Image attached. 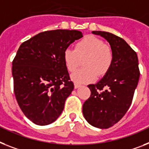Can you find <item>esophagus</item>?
Returning a JSON list of instances; mask_svg holds the SVG:
<instances>
[{"mask_svg": "<svg viewBox=\"0 0 149 149\" xmlns=\"http://www.w3.org/2000/svg\"><path fill=\"white\" fill-rule=\"evenodd\" d=\"M81 86V85L80 84H77V83L74 84V88H76V89H77V88H80Z\"/></svg>", "mask_w": 149, "mask_h": 149, "instance_id": "obj_1", "label": "esophagus"}]
</instances>
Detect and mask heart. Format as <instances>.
I'll use <instances>...</instances> for the list:
<instances>
[{
	"instance_id": "heart-1",
	"label": "heart",
	"mask_w": 149,
	"mask_h": 149,
	"mask_svg": "<svg viewBox=\"0 0 149 149\" xmlns=\"http://www.w3.org/2000/svg\"><path fill=\"white\" fill-rule=\"evenodd\" d=\"M63 58L69 72H74L84 58L83 65L85 68L74 72L72 79L77 83H88L96 80L97 74L105 75L113 63V52L103 40L88 36L78 42L74 49L67 48Z\"/></svg>"
}]
</instances>
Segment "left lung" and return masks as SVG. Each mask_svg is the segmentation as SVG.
I'll return each instance as SVG.
<instances>
[{"label":"left lung","instance_id":"left-lung-1","mask_svg":"<svg viewBox=\"0 0 149 149\" xmlns=\"http://www.w3.org/2000/svg\"><path fill=\"white\" fill-rule=\"evenodd\" d=\"M107 40L113 60L104 77L88 86L91 94L83 104L82 112L91 126L108 129L120 121L132 104L139 79L137 54L123 39L113 33L93 31Z\"/></svg>","mask_w":149,"mask_h":149}]
</instances>
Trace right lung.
I'll return each instance as SVG.
<instances>
[{
  "instance_id": "add662e5",
  "label": "right lung",
  "mask_w": 149,
  "mask_h": 149,
  "mask_svg": "<svg viewBox=\"0 0 149 149\" xmlns=\"http://www.w3.org/2000/svg\"><path fill=\"white\" fill-rule=\"evenodd\" d=\"M83 36L78 30L40 33L20 45L12 62L13 91L29 120L45 126L57 120L74 89L64 52Z\"/></svg>"
}]
</instances>
